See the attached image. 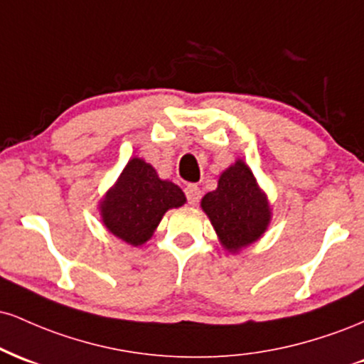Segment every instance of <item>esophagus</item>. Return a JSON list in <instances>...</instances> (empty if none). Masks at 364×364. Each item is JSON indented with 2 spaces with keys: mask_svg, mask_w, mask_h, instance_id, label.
Wrapping results in <instances>:
<instances>
[{
  "mask_svg": "<svg viewBox=\"0 0 364 364\" xmlns=\"http://www.w3.org/2000/svg\"><path fill=\"white\" fill-rule=\"evenodd\" d=\"M185 193H186V200L190 205H196L200 200V188L196 185H188L185 188Z\"/></svg>",
  "mask_w": 364,
  "mask_h": 364,
  "instance_id": "esophagus-1",
  "label": "esophagus"
}]
</instances>
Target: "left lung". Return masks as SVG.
Returning a JSON list of instances; mask_svg holds the SVG:
<instances>
[{
    "mask_svg": "<svg viewBox=\"0 0 364 364\" xmlns=\"http://www.w3.org/2000/svg\"><path fill=\"white\" fill-rule=\"evenodd\" d=\"M202 208L229 252L257 241L270 220L269 203L243 161L220 174L217 190L202 198Z\"/></svg>",
    "mask_w": 364,
    "mask_h": 364,
    "instance_id": "left-lung-1",
    "label": "left lung"
}]
</instances>
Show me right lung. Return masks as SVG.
I'll return each mask as SVG.
<instances>
[{
	"label": "right lung",
	"instance_id": "add662e5",
	"mask_svg": "<svg viewBox=\"0 0 364 364\" xmlns=\"http://www.w3.org/2000/svg\"><path fill=\"white\" fill-rule=\"evenodd\" d=\"M186 202L181 188L159 179L156 169L132 159L102 202V220L114 236L139 246L152 236L166 210Z\"/></svg>",
	"mask_w": 364,
	"mask_h": 364
}]
</instances>
